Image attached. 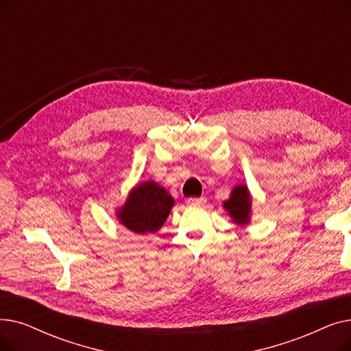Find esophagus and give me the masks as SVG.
<instances>
[{
	"instance_id": "34e87169",
	"label": "esophagus",
	"mask_w": 351,
	"mask_h": 351,
	"mask_svg": "<svg viewBox=\"0 0 351 351\" xmlns=\"http://www.w3.org/2000/svg\"><path fill=\"white\" fill-rule=\"evenodd\" d=\"M206 202V197H188L186 199V204L189 205V206H197V205H202V204H205Z\"/></svg>"
}]
</instances>
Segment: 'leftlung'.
Masks as SVG:
<instances>
[{
  "label": "left lung",
  "mask_w": 351,
  "mask_h": 351,
  "mask_svg": "<svg viewBox=\"0 0 351 351\" xmlns=\"http://www.w3.org/2000/svg\"><path fill=\"white\" fill-rule=\"evenodd\" d=\"M225 209L230 213L232 219L239 225H246L249 222V213H250V196L249 191L245 185L236 186L230 197L223 204Z\"/></svg>",
  "instance_id": "1"
}]
</instances>
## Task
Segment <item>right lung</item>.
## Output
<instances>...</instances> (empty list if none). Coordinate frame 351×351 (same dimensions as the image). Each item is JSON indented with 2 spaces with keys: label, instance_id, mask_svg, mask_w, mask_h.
I'll use <instances>...</instances> for the list:
<instances>
[{
  "label": "right lung",
  "instance_id": "add662e5",
  "mask_svg": "<svg viewBox=\"0 0 351 351\" xmlns=\"http://www.w3.org/2000/svg\"><path fill=\"white\" fill-rule=\"evenodd\" d=\"M173 206V197L154 180L138 185L118 215L121 223L135 233H155Z\"/></svg>",
  "mask_w": 351,
  "mask_h": 351
}]
</instances>
